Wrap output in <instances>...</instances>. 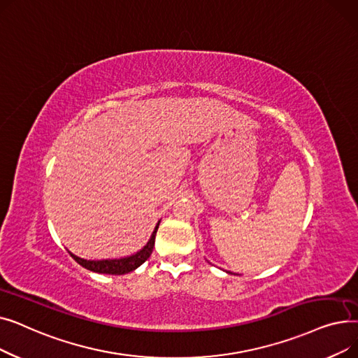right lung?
Returning a JSON list of instances; mask_svg holds the SVG:
<instances>
[{
    "instance_id": "add662e5",
    "label": "right lung",
    "mask_w": 358,
    "mask_h": 358,
    "mask_svg": "<svg viewBox=\"0 0 358 358\" xmlns=\"http://www.w3.org/2000/svg\"><path fill=\"white\" fill-rule=\"evenodd\" d=\"M159 227V222L155 227V231L152 232V236L148 241L146 245L138 251L136 254L130 255V257H124V258H116V259H100V261H91V259H84L80 258L77 255H73L72 252H69V255L78 262L80 266H83L84 268L94 271V273H101V274H115V275H120V274H126L136 270L139 266H142L143 262L150 257L154 251V245H155V235Z\"/></svg>"
}]
</instances>
